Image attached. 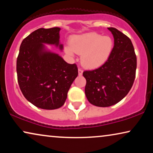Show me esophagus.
I'll list each match as a JSON object with an SVG mask.
<instances>
[{"label":"esophagus","instance_id":"obj_1","mask_svg":"<svg viewBox=\"0 0 153 153\" xmlns=\"http://www.w3.org/2000/svg\"><path fill=\"white\" fill-rule=\"evenodd\" d=\"M78 72H79V76H81V75H82V74H83V70H82V69L79 68Z\"/></svg>","mask_w":153,"mask_h":153}]
</instances>
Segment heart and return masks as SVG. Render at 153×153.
<instances>
[{
    "instance_id": "obj_1",
    "label": "heart",
    "mask_w": 153,
    "mask_h": 153,
    "mask_svg": "<svg viewBox=\"0 0 153 153\" xmlns=\"http://www.w3.org/2000/svg\"><path fill=\"white\" fill-rule=\"evenodd\" d=\"M112 39L91 33L74 37L71 41V47L66 48L70 55L76 52L81 55L83 65L88 68H95L103 65L109 58L113 49Z\"/></svg>"
}]
</instances>
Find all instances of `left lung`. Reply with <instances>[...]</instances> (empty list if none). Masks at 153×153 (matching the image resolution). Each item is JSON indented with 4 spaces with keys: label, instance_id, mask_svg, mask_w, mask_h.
<instances>
[{
    "label": "left lung",
    "instance_id": "left-lung-1",
    "mask_svg": "<svg viewBox=\"0 0 153 153\" xmlns=\"http://www.w3.org/2000/svg\"><path fill=\"white\" fill-rule=\"evenodd\" d=\"M114 47L108 60L100 68L83 72L85 93L90 103L100 107L114 105L126 96L136 76L137 56L131 39L115 28H108Z\"/></svg>",
    "mask_w": 153,
    "mask_h": 153
}]
</instances>
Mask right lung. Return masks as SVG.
<instances>
[{
  "instance_id": "add662e5",
  "label": "right lung",
  "mask_w": 153,
  "mask_h": 153,
  "mask_svg": "<svg viewBox=\"0 0 153 153\" xmlns=\"http://www.w3.org/2000/svg\"><path fill=\"white\" fill-rule=\"evenodd\" d=\"M60 28H39L23 39L16 60L19 85L25 98L37 107L53 110L63 105L78 75L76 65L46 51L43 43L59 45ZM62 49V45H59Z\"/></svg>"
}]
</instances>
